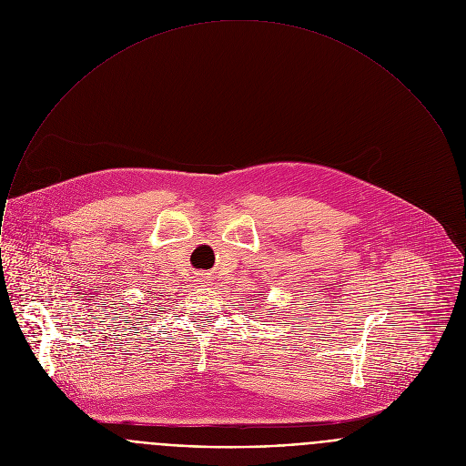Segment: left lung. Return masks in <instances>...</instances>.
Here are the masks:
<instances>
[{
    "label": "left lung",
    "instance_id": "8db88e82",
    "mask_svg": "<svg viewBox=\"0 0 466 466\" xmlns=\"http://www.w3.org/2000/svg\"><path fill=\"white\" fill-rule=\"evenodd\" d=\"M255 309H257V308H255Z\"/></svg>",
    "mask_w": 466,
    "mask_h": 466
}]
</instances>
